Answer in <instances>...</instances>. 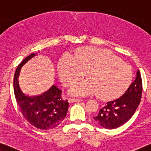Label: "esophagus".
<instances>
[{
  "label": "esophagus",
  "mask_w": 151,
  "mask_h": 151,
  "mask_svg": "<svg viewBox=\"0 0 151 151\" xmlns=\"http://www.w3.org/2000/svg\"><path fill=\"white\" fill-rule=\"evenodd\" d=\"M83 101V99H76V98H73V97H70L68 99V102L69 103H74V102H80Z\"/></svg>",
  "instance_id": "1"
}]
</instances>
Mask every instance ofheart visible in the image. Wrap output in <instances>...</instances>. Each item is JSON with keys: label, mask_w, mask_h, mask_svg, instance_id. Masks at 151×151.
Returning a JSON list of instances; mask_svg holds the SVG:
<instances>
[{"label": "heart", "mask_w": 151, "mask_h": 151, "mask_svg": "<svg viewBox=\"0 0 151 151\" xmlns=\"http://www.w3.org/2000/svg\"><path fill=\"white\" fill-rule=\"evenodd\" d=\"M58 70L66 86L81 79L87 72L88 80L73 85L70 93L79 96L97 95L104 100L121 95L132 76L130 66L109 50L91 47L78 50L75 56L64 54L59 60Z\"/></svg>", "instance_id": "b5f03b06"}]
</instances>
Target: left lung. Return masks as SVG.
Listing matches in <instances>:
<instances>
[{
    "instance_id": "1",
    "label": "left lung",
    "mask_w": 151,
    "mask_h": 151,
    "mask_svg": "<svg viewBox=\"0 0 151 151\" xmlns=\"http://www.w3.org/2000/svg\"><path fill=\"white\" fill-rule=\"evenodd\" d=\"M142 92V78L139 70L136 77L122 96L109 101L93 117L101 127L115 129L122 126L130 119L140 104Z\"/></svg>"
}]
</instances>
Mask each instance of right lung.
I'll use <instances>...</instances> for the list:
<instances>
[{"instance_id":"1","label":"right lung","mask_w":151,"mask_h":151,"mask_svg":"<svg viewBox=\"0 0 151 151\" xmlns=\"http://www.w3.org/2000/svg\"><path fill=\"white\" fill-rule=\"evenodd\" d=\"M36 54L26 57L17 68L13 78L14 93L21 112L28 122L40 130H50L65 118L68 102L62 98V91L54 85L38 96H29L21 90L18 78L21 67Z\"/></svg>"}]
</instances>
